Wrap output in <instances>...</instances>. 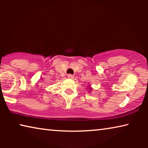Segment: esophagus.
<instances>
[{"mask_svg":"<svg viewBox=\"0 0 148 148\" xmlns=\"http://www.w3.org/2000/svg\"><path fill=\"white\" fill-rule=\"evenodd\" d=\"M67 77H68L69 79H73L74 76L73 75H71V74H69L68 75H67Z\"/></svg>","mask_w":148,"mask_h":148,"instance_id":"obj_1","label":"esophagus"}]
</instances>
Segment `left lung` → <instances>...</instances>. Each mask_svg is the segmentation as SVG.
<instances>
[{
  "mask_svg": "<svg viewBox=\"0 0 148 148\" xmlns=\"http://www.w3.org/2000/svg\"><path fill=\"white\" fill-rule=\"evenodd\" d=\"M89 89H90V90H92V88H89Z\"/></svg>",
  "mask_w": 148,
  "mask_h": 148,
  "instance_id": "left-lung-1",
  "label": "left lung"
}]
</instances>
